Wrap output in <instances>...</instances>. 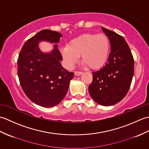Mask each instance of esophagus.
I'll list each match as a JSON object with an SVG mask.
<instances>
[{
    "instance_id": "1",
    "label": "esophagus",
    "mask_w": 149,
    "mask_h": 149,
    "mask_svg": "<svg viewBox=\"0 0 149 149\" xmlns=\"http://www.w3.org/2000/svg\"><path fill=\"white\" fill-rule=\"evenodd\" d=\"M74 74L75 75H77V76H79V75H81L82 74V72H79V71H75L74 72Z\"/></svg>"
}]
</instances>
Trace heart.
Masks as SVG:
<instances>
[{
	"label": "heart",
	"instance_id": "1",
	"mask_svg": "<svg viewBox=\"0 0 149 149\" xmlns=\"http://www.w3.org/2000/svg\"><path fill=\"white\" fill-rule=\"evenodd\" d=\"M109 49L110 42L106 34L88 33L72 39L68 46L62 47L61 53L69 67H73L81 55L84 65L95 70L105 64Z\"/></svg>",
	"mask_w": 149,
	"mask_h": 149
}]
</instances>
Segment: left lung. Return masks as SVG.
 Here are the masks:
<instances>
[{"instance_id": "left-lung-1", "label": "left lung", "mask_w": 149, "mask_h": 149, "mask_svg": "<svg viewBox=\"0 0 149 149\" xmlns=\"http://www.w3.org/2000/svg\"><path fill=\"white\" fill-rule=\"evenodd\" d=\"M108 37L111 52L108 59L99 70L92 72L93 80L88 88L91 98L100 105L112 106L127 93L134 75V58L123 38L102 27Z\"/></svg>"}]
</instances>
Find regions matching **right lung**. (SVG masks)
Listing matches in <instances>:
<instances>
[{"label":"right lung","instance_id":"right-lung-1","mask_svg":"<svg viewBox=\"0 0 149 149\" xmlns=\"http://www.w3.org/2000/svg\"><path fill=\"white\" fill-rule=\"evenodd\" d=\"M62 34L43 29L25 42L17 60L18 75L22 90L29 99L42 107H53L66 95L74 73L63 68L61 54L55 45L52 53L38 48L41 40L58 43Z\"/></svg>","mask_w":149,"mask_h":149}]
</instances>
